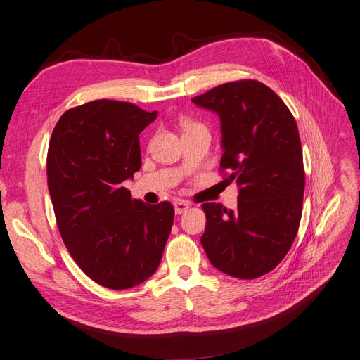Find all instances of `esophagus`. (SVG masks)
<instances>
[{
    "instance_id": "1",
    "label": "esophagus",
    "mask_w": 360,
    "mask_h": 360,
    "mask_svg": "<svg viewBox=\"0 0 360 360\" xmlns=\"http://www.w3.org/2000/svg\"><path fill=\"white\" fill-rule=\"evenodd\" d=\"M191 208V204L189 202H186V200H176L174 202V211H176V214H183V212H186Z\"/></svg>"
}]
</instances>
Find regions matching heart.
Here are the masks:
<instances>
[{"label":"heart","mask_w":360,"mask_h":360,"mask_svg":"<svg viewBox=\"0 0 360 360\" xmlns=\"http://www.w3.org/2000/svg\"><path fill=\"white\" fill-rule=\"evenodd\" d=\"M192 125H195V124H186V128H188V127H192Z\"/></svg>","instance_id":"b5f03b06"}]
</instances>
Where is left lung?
<instances>
[{
	"label": "left lung",
	"instance_id": "left-lung-1",
	"mask_svg": "<svg viewBox=\"0 0 360 360\" xmlns=\"http://www.w3.org/2000/svg\"><path fill=\"white\" fill-rule=\"evenodd\" d=\"M192 102L221 121V171L239 186L238 208L207 202L200 243L211 264L238 279L275 269L290 251L303 211L306 174L297 122L282 98L254 79L226 82Z\"/></svg>",
	"mask_w": 360,
	"mask_h": 360
}]
</instances>
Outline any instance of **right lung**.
I'll list each match as a JSON object with an SVG mask.
<instances>
[{
  "instance_id": "right-lung-1",
  "label": "right lung",
  "mask_w": 360,
  "mask_h": 360,
  "mask_svg": "<svg viewBox=\"0 0 360 360\" xmlns=\"http://www.w3.org/2000/svg\"><path fill=\"white\" fill-rule=\"evenodd\" d=\"M158 112L117 100H94L66 110L47 153L49 192L69 254L90 279L128 290L161 263L174 221L167 200L133 199L122 183L141 167L139 134Z\"/></svg>"
}]
</instances>
